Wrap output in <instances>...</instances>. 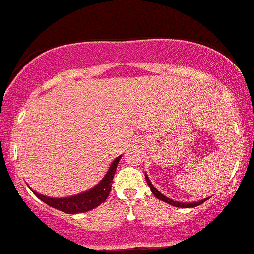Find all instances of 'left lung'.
Instances as JSON below:
<instances>
[{"label":"left lung","mask_w":254,"mask_h":254,"mask_svg":"<svg viewBox=\"0 0 254 254\" xmlns=\"http://www.w3.org/2000/svg\"><path fill=\"white\" fill-rule=\"evenodd\" d=\"M145 178H146V181H147L149 189H151L152 193H153L154 196H156L158 199H161V201L165 202V203H169V204L174 205V207H179V208H193V207H197V205L202 204V203H203V202H205V201H207V199H208V198H204V199H202V201H199V202H192V203H186V202H176V201H173V199L168 198V197H165L164 194H162L161 192L157 190V189L154 188L153 185H152L151 181H149V179H148V176L146 175V174H145Z\"/></svg>","instance_id":"obj_1"}]
</instances>
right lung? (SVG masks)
Returning <instances> with one entry per match:
<instances>
[{"mask_svg": "<svg viewBox=\"0 0 254 254\" xmlns=\"http://www.w3.org/2000/svg\"><path fill=\"white\" fill-rule=\"evenodd\" d=\"M120 158H122V156L117 157L114 159L111 167H109L108 172L105 175V178L95 188L90 189L89 191L82 192L80 194H75V196L71 197H64V198H51V197L37 193L34 190L31 191L44 203L49 204L50 207L56 208V209L61 210V212L66 213V214H78V213L89 212V210L98 207L101 203H103L107 199V197H108L112 189L114 174H116L117 165H118Z\"/></svg>", "mask_w": 254, "mask_h": 254, "instance_id": "obj_1", "label": "right lung"}]
</instances>
